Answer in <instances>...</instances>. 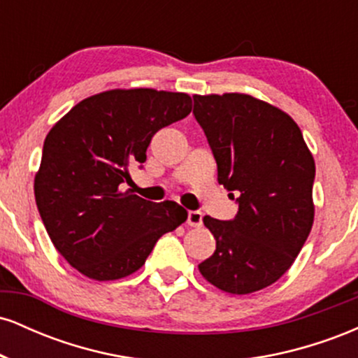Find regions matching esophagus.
I'll return each instance as SVG.
<instances>
[{"mask_svg": "<svg viewBox=\"0 0 358 358\" xmlns=\"http://www.w3.org/2000/svg\"><path fill=\"white\" fill-rule=\"evenodd\" d=\"M187 224L192 225V227H200V225H202V212H199V210L188 212Z\"/></svg>", "mask_w": 358, "mask_h": 358, "instance_id": "34e87169", "label": "esophagus"}]
</instances>
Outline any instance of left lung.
Wrapping results in <instances>:
<instances>
[{"label": "left lung", "mask_w": 358, "mask_h": 358, "mask_svg": "<svg viewBox=\"0 0 358 358\" xmlns=\"http://www.w3.org/2000/svg\"><path fill=\"white\" fill-rule=\"evenodd\" d=\"M193 116L239 207L231 220L203 217L217 245L199 269L225 293H254L276 282L308 239L313 156L293 119L245 94L193 96Z\"/></svg>", "instance_id": "left-lung-1"}]
</instances>
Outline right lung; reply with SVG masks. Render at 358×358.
Returning <instances> with one entry per match:
<instances>
[{"label":"right lung","instance_id":"add662e5","mask_svg":"<svg viewBox=\"0 0 358 358\" xmlns=\"http://www.w3.org/2000/svg\"><path fill=\"white\" fill-rule=\"evenodd\" d=\"M190 110L187 94L116 89L73 106L47 134L36 207L55 249L84 276H129L163 234L187 220L176 202H150L124 185L131 168H143L156 131Z\"/></svg>","mask_w":358,"mask_h":358}]
</instances>
